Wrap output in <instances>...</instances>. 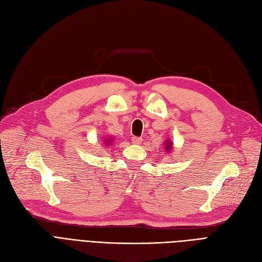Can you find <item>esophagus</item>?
Here are the masks:
<instances>
[{
    "label": "esophagus",
    "mask_w": 262,
    "mask_h": 262,
    "mask_svg": "<svg viewBox=\"0 0 262 262\" xmlns=\"http://www.w3.org/2000/svg\"><path fill=\"white\" fill-rule=\"evenodd\" d=\"M142 141H143V139H142V138H139V137L132 138V143H133V144H141Z\"/></svg>",
    "instance_id": "1"
}]
</instances>
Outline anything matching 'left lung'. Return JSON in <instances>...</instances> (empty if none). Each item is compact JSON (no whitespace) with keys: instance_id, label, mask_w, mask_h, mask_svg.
Listing matches in <instances>:
<instances>
[{"instance_id":"obj_1","label":"left lung","mask_w":262,"mask_h":262,"mask_svg":"<svg viewBox=\"0 0 262 262\" xmlns=\"http://www.w3.org/2000/svg\"><path fill=\"white\" fill-rule=\"evenodd\" d=\"M166 146H165V148H166V150L167 151H169L171 148H172V143H171V142H169V141H167L166 143Z\"/></svg>"}]
</instances>
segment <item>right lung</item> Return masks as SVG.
Masks as SVG:
<instances>
[{
    "instance_id": "add662e5",
    "label": "right lung",
    "mask_w": 262,
    "mask_h": 262,
    "mask_svg": "<svg viewBox=\"0 0 262 262\" xmlns=\"http://www.w3.org/2000/svg\"><path fill=\"white\" fill-rule=\"evenodd\" d=\"M111 142H112V138H110V139H106V140L104 141V143H105V145H110V144H111Z\"/></svg>"
}]
</instances>
